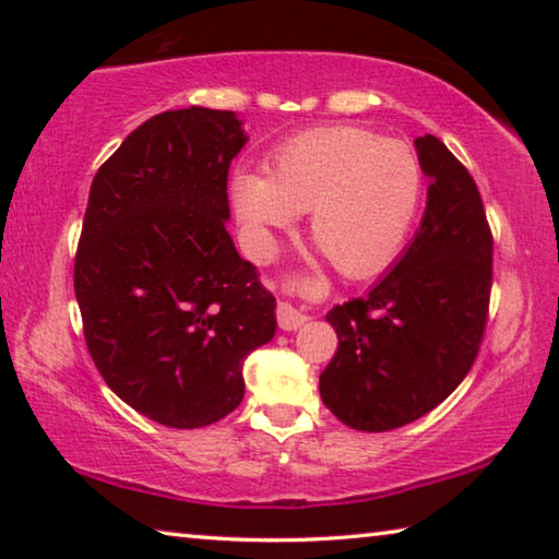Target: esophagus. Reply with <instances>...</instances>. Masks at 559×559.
I'll use <instances>...</instances> for the list:
<instances>
[{"label":"esophagus","instance_id":"esophagus-1","mask_svg":"<svg viewBox=\"0 0 559 559\" xmlns=\"http://www.w3.org/2000/svg\"><path fill=\"white\" fill-rule=\"evenodd\" d=\"M276 313H278V325H281L283 330H298V328L308 320V316L302 313L300 308L293 306V302H288V300L278 302Z\"/></svg>","mask_w":559,"mask_h":559}]
</instances>
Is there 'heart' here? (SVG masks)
I'll list each match as a JSON object with an SVG mask.
<instances>
[{
	"instance_id": "b5f03b06",
	"label": "heart",
	"mask_w": 559,
	"mask_h": 559,
	"mask_svg": "<svg viewBox=\"0 0 559 559\" xmlns=\"http://www.w3.org/2000/svg\"><path fill=\"white\" fill-rule=\"evenodd\" d=\"M424 192L414 150L370 130L325 128L281 145L266 175L239 169L231 202L251 259L276 251L273 231L308 216L310 236L340 273L370 276L386 266L409 234Z\"/></svg>"
}]
</instances>
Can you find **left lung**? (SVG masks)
<instances>
[{
	"mask_svg": "<svg viewBox=\"0 0 559 559\" xmlns=\"http://www.w3.org/2000/svg\"><path fill=\"white\" fill-rule=\"evenodd\" d=\"M427 210L412 243L362 298L325 320L337 353L320 396L357 431H390L429 414L456 390L486 330L493 236L478 187L439 138L414 140Z\"/></svg>",
	"mask_w": 559,
	"mask_h": 559,
	"instance_id": "8db88e82",
	"label": "left lung"
}]
</instances>
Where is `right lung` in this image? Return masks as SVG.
<instances>
[{
	"mask_svg": "<svg viewBox=\"0 0 559 559\" xmlns=\"http://www.w3.org/2000/svg\"><path fill=\"white\" fill-rule=\"evenodd\" d=\"M246 143L234 110H167L91 185L73 269L86 345L110 390L169 429L234 412L246 355L276 335V298L226 231Z\"/></svg>",
	"mask_w": 559,
	"mask_h": 559,
	"instance_id": "add662e5",
	"label": "right lung"
}]
</instances>
